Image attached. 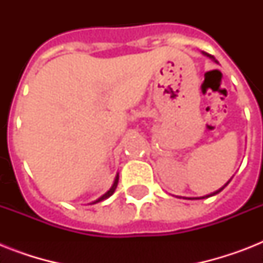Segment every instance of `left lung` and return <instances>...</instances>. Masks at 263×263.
Listing matches in <instances>:
<instances>
[{
    "instance_id": "8db88e82",
    "label": "left lung",
    "mask_w": 263,
    "mask_h": 263,
    "mask_svg": "<svg viewBox=\"0 0 263 263\" xmlns=\"http://www.w3.org/2000/svg\"><path fill=\"white\" fill-rule=\"evenodd\" d=\"M206 55H208V57H210V59H212V60H214V61H216V59H214V57H213V55L208 54V53H206ZM228 183H229V181H228ZM228 183H227V184H228ZM227 184H225V185H227ZM225 185H224V187H225ZM224 187H222V188H220V190H218V191L213 192V194H210V195L202 196V198H196V199H204V198H209V196H212V195H216V194H218V192H220V191H222V190H224ZM188 199H190V198H188ZM191 199H192V198H191Z\"/></svg>"
}]
</instances>
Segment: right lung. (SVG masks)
Segmentation results:
<instances>
[{"mask_svg":"<svg viewBox=\"0 0 263 263\" xmlns=\"http://www.w3.org/2000/svg\"><path fill=\"white\" fill-rule=\"evenodd\" d=\"M117 183H119V175L116 176L115 183H113V185H111L110 190H109V191H107L106 194H105V195L101 196V198H99V199H97V200H95V202H92V203H98V202H101V200H103V199H106V198H109V196H110L111 194H113V192H115L116 187H117Z\"/></svg>","mask_w":263,"mask_h":263,"instance_id":"1","label":"right lung"}]
</instances>
